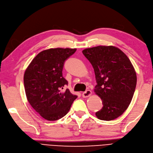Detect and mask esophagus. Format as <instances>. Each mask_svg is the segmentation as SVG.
I'll list each match as a JSON object with an SVG mask.
<instances>
[{"label": "esophagus", "instance_id": "obj_1", "mask_svg": "<svg viewBox=\"0 0 153 153\" xmlns=\"http://www.w3.org/2000/svg\"><path fill=\"white\" fill-rule=\"evenodd\" d=\"M92 94V92L90 90H87L85 92L82 93V96L83 97H87Z\"/></svg>", "mask_w": 153, "mask_h": 153}]
</instances>
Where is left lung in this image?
<instances>
[{"label": "left lung", "instance_id": "obj_1", "mask_svg": "<svg viewBox=\"0 0 153 153\" xmlns=\"http://www.w3.org/2000/svg\"><path fill=\"white\" fill-rule=\"evenodd\" d=\"M82 52L93 66L97 83L94 92L103 105L96 116L104 121L117 118L126 111L135 91L136 74L131 61L112 46H98Z\"/></svg>", "mask_w": 153, "mask_h": 153}]
</instances>
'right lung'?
<instances>
[{
    "instance_id": "obj_1",
    "label": "right lung",
    "mask_w": 153,
    "mask_h": 153,
    "mask_svg": "<svg viewBox=\"0 0 153 153\" xmlns=\"http://www.w3.org/2000/svg\"><path fill=\"white\" fill-rule=\"evenodd\" d=\"M72 48H50L37 54L26 70L24 86L27 100L43 118L56 121L69 111L77 96L62 90L68 81L62 76L65 61Z\"/></svg>"
}]
</instances>
